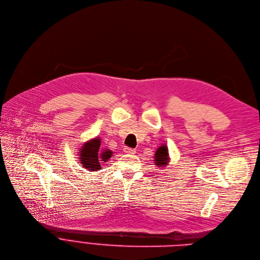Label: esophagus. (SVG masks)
Returning a JSON list of instances; mask_svg holds the SVG:
<instances>
[{
	"instance_id": "esophagus-1",
	"label": "esophagus",
	"mask_w": 260,
	"mask_h": 260,
	"mask_svg": "<svg viewBox=\"0 0 260 260\" xmlns=\"http://www.w3.org/2000/svg\"><path fill=\"white\" fill-rule=\"evenodd\" d=\"M123 151H124L125 153H128V154H134V153L136 152V150H135L134 148H131V147H128V146H125V147L123 148Z\"/></svg>"
}]
</instances>
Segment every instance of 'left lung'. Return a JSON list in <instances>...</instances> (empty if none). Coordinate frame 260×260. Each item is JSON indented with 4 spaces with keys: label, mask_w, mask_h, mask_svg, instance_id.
<instances>
[{
    "label": "left lung",
    "mask_w": 260,
    "mask_h": 260,
    "mask_svg": "<svg viewBox=\"0 0 260 260\" xmlns=\"http://www.w3.org/2000/svg\"><path fill=\"white\" fill-rule=\"evenodd\" d=\"M154 160L155 164L158 165V166H165L167 164L168 160V148L167 146H160L156 152H155V156H154Z\"/></svg>",
    "instance_id": "obj_1"
}]
</instances>
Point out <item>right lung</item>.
<instances>
[{
	"label": "right lung",
	"mask_w": 260,
	"mask_h": 260,
	"mask_svg": "<svg viewBox=\"0 0 260 260\" xmlns=\"http://www.w3.org/2000/svg\"><path fill=\"white\" fill-rule=\"evenodd\" d=\"M81 155V166H84L89 170H100L102 161L108 160L112 156V151L103 150L101 151V140L94 139L87 142L80 153Z\"/></svg>",
	"instance_id": "1"
}]
</instances>
